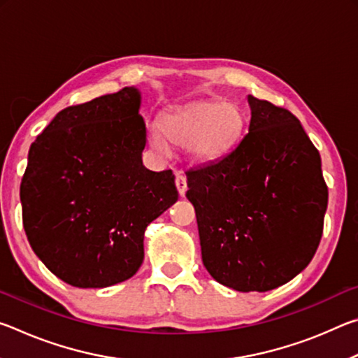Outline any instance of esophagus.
<instances>
[{
  "mask_svg": "<svg viewBox=\"0 0 358 358\" xmlns=\"http://www.w3.org/2000/svg\"><path fill=\"white\" fill-rule=\"evenodd\" d=\"M175 185H177V189L180 192V196L183 197L186 194V189H187V183H186V177L183 173H177V177H175Z\"/></svg>",
  "mask_w": 358,
  "mask_h": 358,
  "instance_id": "esophagus-1",
  "label": "esophagus"
}]
</instances>
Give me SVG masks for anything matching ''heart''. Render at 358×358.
Masks as SVG:
<instances>
[{"mask_svg": "<svg viewBox=\"0 0 358 358\" xmlns=\"http://www.w3.org/2000/svg\"><path fill=\"white\" fill-rule=\"evenodd\" d=\"M243 120L237 108L220 101H199L166 112L159 128H151L148 141L157 153L171 147L187 148L199 161H213L238 141Z\"/></svg>", "mask_w": 358, "mask_h": 358, "instance_id": "heart-1", "label": "heart"}]
</instances>
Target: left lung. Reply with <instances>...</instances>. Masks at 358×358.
Instances as JSON below:
<instances>
[{
    "label": "left lung",
    "mask_w": 358,
    "mask_h": 358,
    "mask_svg": "<svg viewBox=\"0 0 358 358\" xmlns=\"http://www.w3.org/2000/svg\"><path fill=\"white\" fill-rule=\"evenodd\" d=\"M248 104V134L221 159L185 172L186 197L208 273L240 292H266L311 262L329 187L295 115L251 94Z\"/></svg>",
    "instance_id": "1"
}]
</instances>
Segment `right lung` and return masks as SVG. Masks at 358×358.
<instances>
[{
  "instance_id": "right-lung-1",
  "label": "right lung",
  "mask_w": 358,
  "mask_h": 358,
  "mask_svg": "<svg viewBox=\"0 0 358 358\" xmlns=\"http://www.w3.org/2000/svg\"><path fill=\"white\" fill-rule=\"evenodd\" d=\"M141 93L126 87L63 108L29 147L20 185L33 251L74 287L129 280L148 224L178 201L172 171L142 164Z\"/></svg>"
}]
</instances>
